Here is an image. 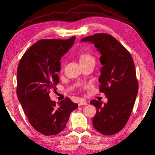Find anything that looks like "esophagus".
Returning <instances> with one entry per match:
<instances>
[{
    "label": "esophagus",
    "mask_w": 155,
    "mask_h": 155,
    "mask_svg": "<svg viewBox=\"0 0 155 155\" xmlns=\"http://www.w3.org/2000/svg\"><path fill=\"white\" fill-rule=\"evenodd\" d=\"M78 105H79V106H81V105H87V103L86 101H81L79 102Z\"/></svg>",
    "instance_id": "1"
}]
</instances>
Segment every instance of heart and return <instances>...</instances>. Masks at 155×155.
I'll return each mask as SVG.
<instances>
[{"label":"heart","instance_id":"heart-1","mask_svg":"<svg viewBox=\"0 0 155 155\" xmlns=\"http://www.w3.org/2000/svg\"><path fill=\"white\" fill-rule=\"evenodd\" d=\"M79 59H80L81 63L86 62V61H91V60L94 61V59L92 56H91L89 54H84V53H82L80 55Z\"/></svg>","mask_w":155,"mask_h":155}]
</instances>
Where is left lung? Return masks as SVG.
Masks as SVG:
<instances>
[{
    "mask_svg": "<svg viewBox=\"0 0 155 155\" xmlns=\"http://www.w3.org/2000/svg\"><path fill=\"white\" fill-rule=\"evenodd\" d=\"M81 41L94 45L101 53L100 92L105 94L108 100L104 104L101 101L90 102L97 109L92 118L93 126L101 134H115L127 124L138 94L133 59L125 48L109 34H95Z\"/></svg>",
    "mask_w": 155,
    "mask_h": 155,
    "instance_id": "left-lung-1",
    "label": "left lung"
}]
</instances>
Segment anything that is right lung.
Listing matches in <instances>:
<instances>
[{
  "label": "right lung",
  "mask_w": 155,
  "mask_h": 155,
  "mask_svg": "<svg viewBox=\"0 0 155 155\" xmlns=\"http://www.w3.org/2000/svg\"><path fill=\"white\" fill-rule=\"evenodd\" d=\"M68 40H41L22 56L17 69V97L30 124L38 132L54 135L64 129L78 104L66 98L58 105L50 99L51 90L59 82L61 57L73 45Z\"/></svg>",
  "instance_id": "add662e5"
}]
</instances>
